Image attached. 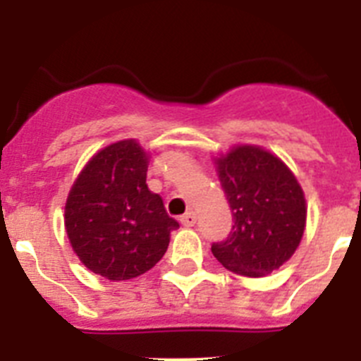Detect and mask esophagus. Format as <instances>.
Segmentation results:
<instances>
[{
	"label": "esophagus",
	"mask_w": 361,
	"mask_h": 361,
	"mask_svg": "<svg viewBox=\"0 0 361 361\" xmlns=\"http://www.w3.org/2000/svg\"><path fill=\"white\" fill-rule=\"evenodd\" d=\"M180 224L186 226V228H193L197 224V215L193 212L186 213V215L180 216Z\"/></svg>",
	"instance_id": "esophagus-1"
}]
</instances>
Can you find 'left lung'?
<instances>
[{
    "instance_id": "left-lung-1",
    "label": "left lung",
    "mask_w": 361,
    "mask_h": 361,
    "mask_svg": "<svg viewBox=\"0 0 361 361\" xmlns=\"http://www.w3.org/2000/svg\"><path fill=\"white\" fill-rule=\"evenodd\" d=\"M215 162L235 224L226 240L212 245V253L237 275H269L302 240L304 191L288 166L258 146H235Z\"/></svg>"
}]
</instances>
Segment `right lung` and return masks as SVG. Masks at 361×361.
<instances>
[{"label":"right lung","instance_id":"1","mask_svg":"<svg viewBox=\"0 0 361 361\" xmlns=\"http://www.w3.org/2000/svg\"><path fill=\"white\" fill-rule=\"evenodd\" d=\"M148 155L128 139L97 152L68 193L65 228L73 251L95 275L130 280L164 257L178 228L146 184Z\"/></svg>","mask_w":361,"mask_h":361}]
</instances>
